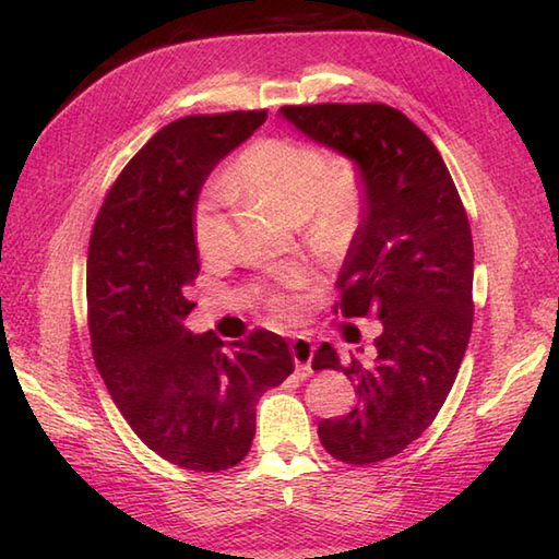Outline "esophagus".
I'll return each instance as SVG.
<instances>
[{
  "instance_id": "esophagus-1",
  "label": "esophagus",
  "mask_w": 559,
  "mask_h": 559,
  "mask_svg": "<svg viewBox=\"0 0 559 559\" xmlns=\"http://www.w3.org/2000/svg\"><path fill=\"white\" fill-rule=\"evenodd\" d=\"M290 353H293V360H295V367H298V372L302 377H310L312 374V358H314L312 341L305 336H293Z\"/></svg>"
}]
</instances>
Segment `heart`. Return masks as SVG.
Masks as SVG:
<instances>
[{"label": "heart", "mask_w": 559, "mask_h": 559, "mask_svg": "<svg viewBox=\"0 0 559 559\" xmlns=\"http://www.w3.org/2000/svg\"><path fill=\"white\" fill-rule=\"evenodd\" d=\"M225 185L235 194L264 199L271 206L298 223L317 249L334 252L348 240L360 221L365 189L360 170L343 160L329 165L326 153L295 139H259L247 146L225 173ZM230 194L225 189H209L194 209V240L199 252L213 257L228 237ZM300 269L283 271L288 286H300ZM271 305L278 312L295 310L290 295H273Z\"/></svg>", "instance_id": "heart-1"}]
</instances>
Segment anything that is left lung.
Here are the masks:
<instances>
[{"mask_svg":"<svg viewBox=\"0 0 559 559\" xmlns=\"http://www.w3.org/2000/svg\"><path fill=\"white\" fill-rule=\"evenodd\" d=\"M278 115L360 170L365 201L338 271L346 317H377L374 355L338 358L331 343L312 370H338L358 406L319 423L343 463H377L415 442L442 408L473 326V240L454 180L406 115L379 103L286 105Z\"/></svg>","mask_w":559,"mask_h":559,"instance_id":"8db88e82","label":"left lung"}]
</instances>
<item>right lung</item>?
<instances>
[{
  "label": "right lung",
  "instance_id": "right-lung-1",
  "mask_svg": "<svg viewBox=\"0 0 559 559\" xmlns=\"http://www.w3.org/2000/svg\"><path fill=\"white\" fill-rule=\"evenodd\" d=\"M264 122L266 110H252L163 127L117 177L88 245L91 348L103 382L141 442L199 473L247 456L259 396L295 370L288 343L271 331L223 348L185 326L201 187Z\"/></svg>",
  "mask_w": 559,
  "mask_h": 559
}]
</instances>
